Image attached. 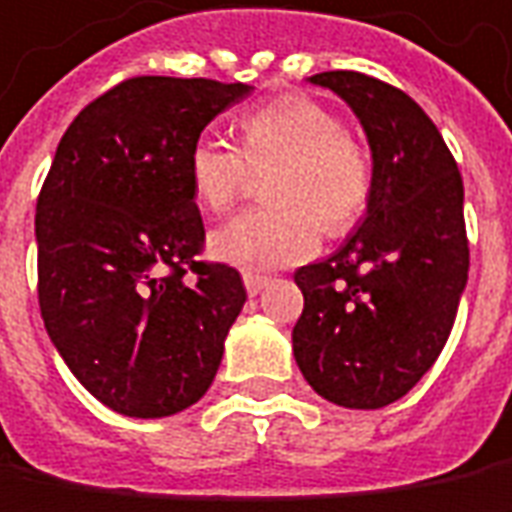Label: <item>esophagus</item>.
Segmentation results:
<instances>
[{
    "label": "esophagus",
    "mask_w": 512,
    "mask_h": 512,
    "mask_svg": "<svg viewBox=\"0 0 512 512\" xmlns=\"http://www.w3.org/2000/svg\"><path fill=\"white\" fill-rule=\"evenodd\" d=\"M264 287H267V276L245 273V290H248V296H259Z\"/></svg>",
    "instance_id": "esophagus-1"
}]
</instances>
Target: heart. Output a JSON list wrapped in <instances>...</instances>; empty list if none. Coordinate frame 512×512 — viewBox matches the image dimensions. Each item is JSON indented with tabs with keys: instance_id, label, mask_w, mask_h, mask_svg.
I'll list each match as a JSON object with an SVG mask.
<instances>
[{
	"instance_id": "heart-1",
	"label": "heart",
	"mask_w": 512,
	"mask_h": 512,
	"mask_svg": "<svg viewBox=\"0 0 512 512\" xmlns=\"http://www.w3.org/2000/svg\"><path fill=\"white\" fill-rule=\"evenodd\" d=\"M239 149L205 132L188 149V180L205 211L239 200L253 171H267L270 205L211 233V253L242 270H279L310 259L327 233H346L372 200V163L344 120L310 95L290 92L239 118Z\"/></svg>"
}]
</instances>
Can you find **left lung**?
<instances>
[{
	"instance_id": "obj_1",
	"label": "left lung",
	"mask_w": 512,
	"mask_h": 512,
	"mask_svg": "<svg viewBox=\"0 0 512 512\" xmlns=\"http://www.w3.org/2000/svg\"><path fill=\"white\" fill-rule=\"evenodd\" d=\"M307 81L360 120L372 200L341 248L296 270L293 355L329 403L383 408L420 383L454 327L468 284L465 188L440 129L403 89L349 70Z\"/></svg>"
}]
</instances>
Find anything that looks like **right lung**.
Here are the masks:
<instances>
[{
	"mask_svg": "<svg viewBox=\"0 0 512 512\" xmlns=\"http://www.w3.org/2000/svg\"><path fill=\"white\" fill-rule=\"evenodd\" d=\"M250 92L140 75L58 143L36 202L41 318L78 383L118 414L171 417L214 383L248 293L233 267L197 262L205 228L185 160Z\"/></svg>",
	"mask_w": 512,
	"mask_h": 512,
	"instance_id": "right-lung-1",
	"label": "right lung"
}]
</instances>
